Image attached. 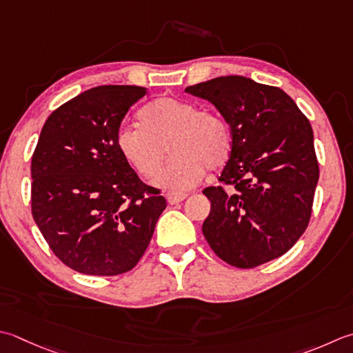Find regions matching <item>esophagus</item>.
<instances>
[{"label":"esophagus","mask_w":353,"mask_h":353,"mask_svg":"<svg viewBox=\"0 0 353 353\" xmlns=\"http://www.w3.org/2000/svg\"><path fill=\"white\" fill-rule=\"evenodd\" d=\"M186 197H188V194H185V192H174V191L167 192V200H168L170 205L181 203L182 200H185Z\"/></svg>","instance_id":"34e87169"}]
</instances>
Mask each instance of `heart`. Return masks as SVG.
<instances>
[{
  "label": "heart",
  "instance_id": "obj_1",
  "mask_svg": "<svg viewBox=\"0 0 353 353\" xmlns=\"http://www.w3.org/2000/svg\"><path fill=\"white\" fill-rule=\"evenodd\" d=\"M139 121L142 128L122 125L117 130V150L142 177L153 179L168 147L172 157L154 181L161 188L190 190L202 181L206 168H222L230 157L226 122L194 102L156 99L143 107Z\"/></svg>",
  "mask_w": 353,
  "mask_h": 353
}]
</instances>
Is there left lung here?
Listing matches in <instances>:
<instances>
[{
	"label": "left lung",
	"mask_w": 353,
	"mask_h": 353,
	"mask_svg": "<svg viewBox=\"0 0 353 353\" xmlns=\"http://www.w3.org/2000/svg\"><path fill=\"white\" fill-rule=\"evenodd\" d=\"M210 101L231 127V153L208 186L202 231L231 266L250 269L281 257L306 231L320 170L307 117L281 88L245 76H220L185 88Z\"/></svg>",
	"instance_id": "1"
}]
</instances>
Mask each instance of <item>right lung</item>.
I'll list each match as a JSON object with an SVG mask.
<instances>
[{
	"mask_svg": "<svg viewBox=\"0 0 353 353\" xmlns=\"http://www.w3.org/2000/svg\"><path fill=\"white\" fill-rule=\"evenodd\" d=\"M147 93L101 85L48 116L32 156V216L54 255L81 274L133 269L167 208L116 145L130 107Z\"/></svg>",
	"mask_w": 353,
	"mask_h": 353,
	"instance_id": "obj_1",
	"label": "right lung"
}]
</instances>
